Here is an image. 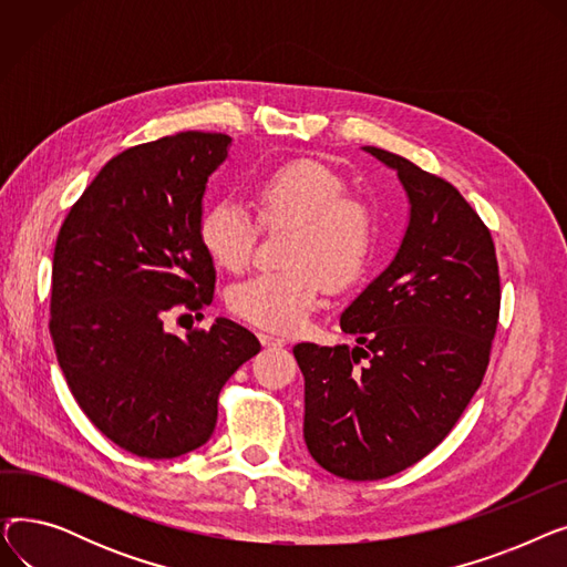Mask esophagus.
Segmentation results:
<instances>
[{
	"instance_id": "34e87169",
	"label": "esophagus",
	"mask_w": 567,
	"mask_h": 567,
	"mask_svg": "<svg viewBox=\"0 0 567 567\" xmlns=\"http://www.w3.org/2000/svg\"><path fill=\"white\" fill-rule=\"evenodd\" d=\"M257 338H259V342H261L264 347H285V344H287V342L282 340V338H276V336H268V333H259Z\"/></svg>"
}]
</instances>
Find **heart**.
<instances>
[{"mask_svg": "<svg viewBox=\"0 0 567 567\" xmlns=\"http://www.w3.org/2000/svg\"><path fill=\"white\" fill-rule=\"evenodd\" d=\"M252 204L264 225H291L285 271L257 274L229 289L236 317L266 331L301 329L312 312L321 278L340 289L359 278L377 248V216L347 195L342 178L319 163H291L252 186ZM257 227L236 199H220L199 225L202 246L225 271H241L255 246Z\"/></svg>", "mask_w": 567, "mask_h": 567, "instance_id": "heart-1", "label": "heart"}]
</instances>
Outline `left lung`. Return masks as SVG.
<instances>
[{"instance_id": "1", "label": "left lung", "mask_w": 567, "mask_h": 567, "mask_svg": "<svg viewBox=\"0 0 567 567\" xmlns=\"http://www.w3.org/2000/svg\"><path fill=\"white\" fill-rule=\"evenodd\" d=\"M363 152L398 174L404 234L340 315L359 344L293 347L306 445L347 481L389 478L453 430L487 370L501 303L492 234L460 190L383 148Z\"/></svg>"}]
</instances>
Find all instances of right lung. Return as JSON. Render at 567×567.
Returning a JSON list of instances; mask_svg holds the SVG:
<instances>
[{
    "label": "right lung",
    "instance_id": "add662e5",
    "mask_svg": "<svg viewBox=\"0 0 567 567\" xmlns=\"http://www.w3.org/2000/svg\"><path fill=\"white\" fill-rule=\"evenodd\" d=\"M231 137L197 133L126 148L69 212L52 259L50 336L80 409L137 457L172 460L214 434L225 381L261 349L225 317L178 338L169 315L212 306L199 225Z\"/></svg>",
    "mask_w": 567,
    "mask_h": 567
}]
</instances>
